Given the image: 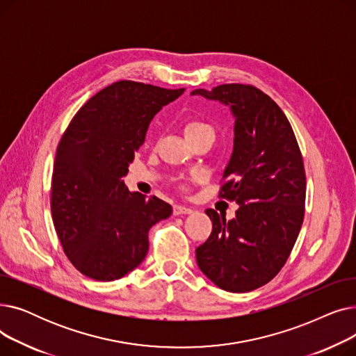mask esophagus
Wrapping results in <instances>:
<instances>
[{"label":"esophagus","instance_id":"1","mask_svg":"<svg viewBox=\"0 0 356 356\" xmlns=\"http://www.w3.org/2000/svg\"><path fill=\"white\" fill-rule=\"evenodd\" d=\"M192 209L188 207H181V204H173V213L181 215V213H191Z\"/></svg>","mask_w":356,"mask_h":356}]
</instances>
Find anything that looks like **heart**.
Returning <instances> with one entry per match:
<instances>
[{
  "instance_id": "b5f03b06",
  "label": "heart",
  "mask_w": 356,
  "mask_h": 356,
  "mask_svg": "<svg viewBox=\"0 0 356 356\" xmlns=\"http://www.w3.org/2000/svg\"><path fill=\"white\" fill-rule=\"evenodd\" d=\"M184 136L186 138H192L200 134H213V128L204 121L191 120L184 124Z\"/></svg>"
}]
</instances>
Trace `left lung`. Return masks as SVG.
<instances>
[{
    "mask_svg": "<svg viewBox=\"0 0 356 356\" xmlns=\"http://www.w3.org/2000/svg\"><path fill=\"white\" fill-rule=\"evenodd\" d=\"M227 105L235 115L234 153L219 197L236 202L235 218L207 209L209 238L196 248L202 273L227 291L255 290L280 273L305 218L306 172L293 128L267 93L252 85L195 89Z\"/></svg>",
    "mask_w": 356,
    "mask_h": 356,
    "instance_id": "1",
    "label": "left lung"
}]
</instances>
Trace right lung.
<instances>
[{"mask_svg":"<svg viewBox=\"0 0 356 356\" xmlns=\"http://www.w3.org/2000/svg\"><path fill=\"white\" fill-rule=\"evenodd\" d=\"M184 88L120 81L95 93L72 118L56 152L50 208L66 257L83 275L112 282L148 251V231L172 215L157 196L131 193L121 180L149 121Z\"/></svg>","mask_w":356,"mask_h":356,"instance_id":"obj_1","label":"right lung"}]
</instances>
